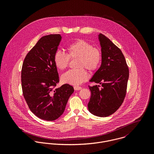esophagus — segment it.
<instances>
[{
  "label": "esophagus",
  "mask_w": 154,
  "mask_h": 154,
  "mask_svg": "<svg viewBox=\"0 0 154 154\" xmlns=\"http://www.w3.org/2000/svg\"><path fill=\"white\" fill-rule=\"evenodd\" d=\"M74 89H75V90H76V91H78V90L81 89L82 87H79V86H75V87H74Z\"/></svg>",
  "instance_id": "obj_1"
}]
</instances>
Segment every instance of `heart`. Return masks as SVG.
<instances>
[{
	"instance_id": "obj_1",
	"label": "heart",
	"mask_w": 154,
	"mask_h": 154,
	"mask_svg": "<svg viewBox=\"0 0 154 154\" xmlns=\"http://www.w3.org/2000/svg\"><path fill=\"white\" fill-rule=\"evenodd\" d=\"M67 54L57 51L54 55V63L56 67L63 70L69 64L70 59L78 58V69H70L62 76L64 83L73 85H78L87 80L88 75L86 67L89 72L96 71L102 62L103 54L98 47H92L87 41L77 39L66 48Z\"/></svg>"
}]
</instances>
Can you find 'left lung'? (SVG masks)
I'll use <instances>...</instances> for the list:
<instances>
[{
    "mask_svg": "<svg viewBox=\"0 0 154 154\" xmlns=\"http://www.w3.org/2000/svg\"><path fill=\"white\" fill-rule=\"evenodd\" d=\"M99 40L103 54L101 65L90 82L101 87L89 85L91 96L88 107L91 113L103 117L111 115L122 104L126 94L129 72L121 50L102 34L99 35Z\"/></svg>",
    "mask_w": 154,
    "mask_h": 154,
    "instance_id": "left-lung-1",
    "label": "left lung"
}]
</instances>
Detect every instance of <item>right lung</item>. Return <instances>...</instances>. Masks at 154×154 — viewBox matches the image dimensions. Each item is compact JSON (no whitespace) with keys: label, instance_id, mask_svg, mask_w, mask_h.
Returning <instances> with one entry per match:
<instances>
[{"label":"right lung","instance_id":"add662e5","mask_svg":"<svg viewBox=\"0 0 154 154\" xmlns=\"http://www.w3.org/2000/svg\"><path fill=\"white\" fill-rule=\"evenodd\" d=\"M62 40L60 34L42 37L27 53L22 64V93L30 110L47 121L58 119L64 112L73 87L56 88L59 77L53 58Z\"/></svg>","mask_w":154,"mask_h":154}]
</instances>
